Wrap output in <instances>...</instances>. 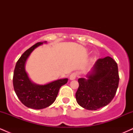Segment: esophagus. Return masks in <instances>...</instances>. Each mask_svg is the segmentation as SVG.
Wrapping results in <instances>:
<instances>
[{
	"label": "esophagus",
	"instance_id": "34e87169",
	"mask_svg": "<svg viewBox=\"0 0 133 133\" xmlns=\"http://www.w3.org/2000/svg\"><path fill=\"white\" fill-rule=\"evenodd\" d=\"M77 77V73L76 72H73L69 76V79L70 80H74Z\"/></svg>",
	"mask_w": 133,
	"mask_h": 133
}]
</instances>
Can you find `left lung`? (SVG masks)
<instances>
[{"mask_svg":"<svg viewBox=\"0 0 133 133\" xmlns=\"http://www.w3.org/2000/svg\"><path fill=\"white\" fill-rule=\"evenodd\" d=\"M86 77L78 79L77 103L88 110H97L107 106L114 98L119 85L115 61L109 56L98 59Z\"/></svg>","mask_w":133,"mask_h":133,"instance_id":"8db88e82","label":"left lung"}]
</instances>
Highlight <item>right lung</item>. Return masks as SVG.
<instances>
[{"instance_id": "1", "label": "right lung", "mask_w": 133, "mask_h": 133, "mask_svg": "<svg viewBox=\"0 0 133 133\" xmlns=\"http://www.w3.org/2000/svg\"><path fill=\"white\" fill-rule=\"evenodd\" d=\"M44 43H47V41L38 42L27 49L17 62L14 72L13 85L16 95L23 104L34 109L51 106L56 100L61 87L68 81V78H64L45 84H37L30 80L25 71V63L34 50Z\"/></svg>"}]
</instances>
